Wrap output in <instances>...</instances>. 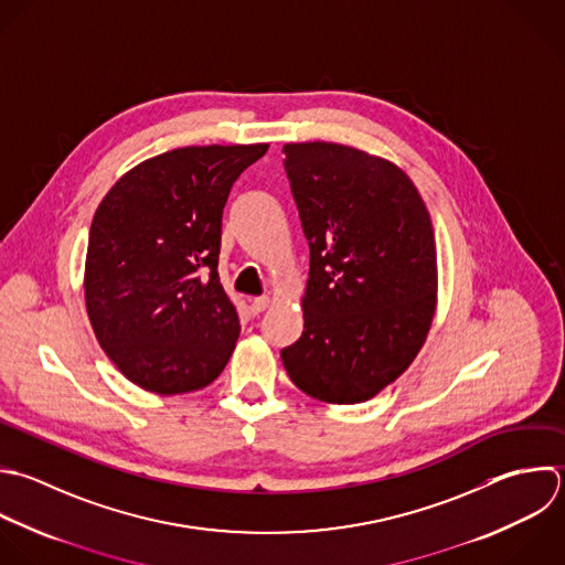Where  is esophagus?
Returning <instances> with one entry per match:
<instances>
[{
    "instance_id": "34e87169",
    "label": "esophagus",
    "mask_w": 565,
    "mask_h": 565,
    "mask_svg": "<svg viewBox=\"0 0 565 565\" xmlns=\"http://www.w3.org/2000/svg\"><path fill=\"white\" fill-rule=\"evenodd\" d=\"M270 297L268 295H264V297H255L253 301H250V312L253 315H259V312H264L266 308H270Z\"/></svg>"
}]
</instances>
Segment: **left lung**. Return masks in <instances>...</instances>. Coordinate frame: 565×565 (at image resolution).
<instances>
[{"label": "left lung", "instance_id": "8db88e82", "mask_svg": "<svg viewBox=\"0 0 565 565\" xmlns=\"http://www.w3.org/2000/svg\"><path fill=\"white\" fill-rule=\"evenodd\" d=\"M284 167L310 246L303 332L281 350L310 398L356 405L418 356L438 306L434 224L392 160L339 142H288Z\"/></svg>", "mask_w": 565, "mask_h": 565}]
</instances>
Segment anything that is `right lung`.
Returning <instances> with one entry per match:
<instances>
[{
	"mask_svg": "<svg viewBox=\"0 0 565 565\" xmlns=\"http://www.w3.org/2000/svg\"><path fill=\"white\" fill-rule=\"evenodd\" d=\"M268 142L180 147L122 173L100 200L85 255L98 345L134 385L186 394L226 367L239 319L217 275L222 211Z\"/></svg>",
	"mask_w": 565,
	"mask_h": 565,
	"instance_id": "1",
	"label": "right lung"
}]
</instances>
